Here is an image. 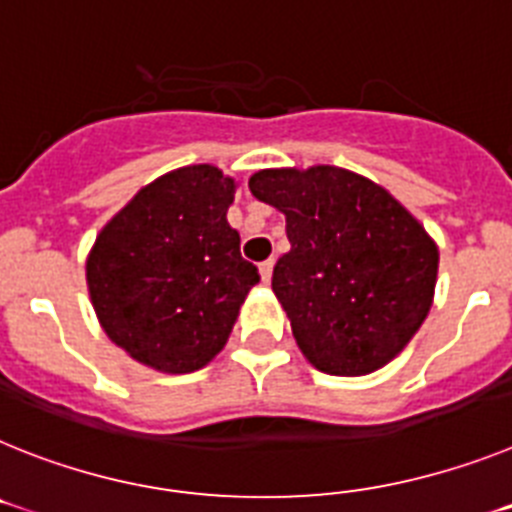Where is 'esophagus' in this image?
<instances>
[{"label": "esophagus", "instance_id": "obj_1", "mask_svg": "<svg viewBox=\"0 0 512 512\" xmlns=\"http://www.w3.org/2000/svg\"><path fill=\"white\" fill-rule=\"evenodd\" d=\"M259 272H261V279H264L266 285H269V282H272V272H274V261H272V259H266V261H261V264H259Z\"/></svg>", "mask_w": 512, "mask_h": 512}]
</instances>
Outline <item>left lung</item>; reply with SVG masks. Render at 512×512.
<instances>
[{"label":"left lung","instance_id":"8db88e82","mask_svg":"<svg viewBox=\"0 0 512 512\" xmlns=\"http://www.w3.org/2000/svg\"><path fill=\"white\" fill-rule=\"evenodd\" d=\"M251 194L287 220L272 290L300 352L329 375H368L412 342L432 308L438 246L383 186L313 165L253 173Z\"/></svg>","mask_w":512,"mask_h":512}]
</instances>
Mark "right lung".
<instances>
[{
  "label": "right lung",
  "mask_w": 512,
  "mask_h": 512,
  "mask_svg": "<svg viewBox=\"0 0 512 512\" xmlns=\"http://www.w3.org/2000/svg\"><path fill=\"white\" fill-rule=\"evenodd\" d=\"M233 199L220 168L186 165L147 183L95 238L85 269L100 326L147 368H204L259 282L227 225Z\"/></svg>",
  "instance_id": "obj_1"
}]
</instances>
